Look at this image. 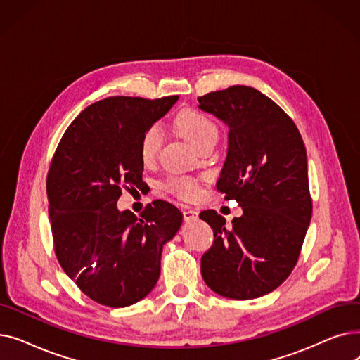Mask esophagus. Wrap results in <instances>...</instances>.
<instances>
[{
	"label": "esophagus",
	"mask_w": 360,
	"mask_h": 360,
	"mask_svg": "<svg viewBox=\"0 0 360 360\" xmlns=\"http://www.w3.org/2000/svg\"><path fill=\"white\" fill-rule=\"evenodd\" d=\"M184 213V219L188 221V220H195L198 217V213L195 210H191V209H186L182 212Z\"/></svg>",
	"instance_id": "1"
}]
</instances>
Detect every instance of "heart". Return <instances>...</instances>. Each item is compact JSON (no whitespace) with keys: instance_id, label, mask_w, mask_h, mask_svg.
Instances as JSON below:
<instances>
[{"instance_id":"1","label":"heart","mask_w":360,"mask_h":360,"mask_svg":"<svg viewBox=\"0 0 360 360\" xmlns=\"http://www.w3.org/2000/svg\"><path fill=\"white\" fill-rule=\"evenodd\" d=\"M176 128L190 140L197 148L205 143L217 141L219 128L216 122L205 113L200 110H185L176 118ZM163 143V132L160 125L155 124L148 127L141 137L140 156L143 162H150ZM169 188L181 197L193 198L198 194V185L190 178H174L169 182Z\"/></svg>"}]
</instances>
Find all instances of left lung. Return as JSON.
<instances>
[{
  "label": "left lung",
  "mask_w": 360,
  "mask_h": 360,
  "mask_svg": "<svg viewBox=\"0 0 360 360\" xmlns=\"http://www.w3.org/2000/svg\"><path fill=\"white\" fill-rule=\"evenodd\" d=\"M198 102L229 128L216 186L242 207L232 224L214 210L200 213L214 233L201 276L220 296L255 299L277 289L297 262L312 216L307 148L288 113L254 87L232 86Z\"/></svg>",
  "instance_id": "8db88e82"
}]
</instances>
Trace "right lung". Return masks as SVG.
<instances>
[{"mask_svg":"<svg viewBox=\"0 0 360 360\" xmlns=\"http://www.w3.org/2000/svg\"><path fill=\"white\" fill-rule=\"evenodd\" d=\"M176 101H99L70 124L55 150L46 178L55 254L65 274L101 305L129 307L153 290L163 245L182 224V213L163 200L140 216L117 207L122 188L141 186L144 131Z\"/></svg>","mask_w":360,"mask_h":360,"instance_id":"obj_1","label":"right lung"}]
</instances>
